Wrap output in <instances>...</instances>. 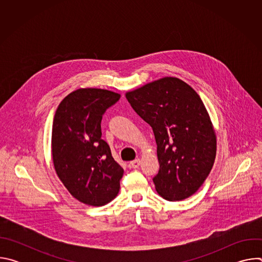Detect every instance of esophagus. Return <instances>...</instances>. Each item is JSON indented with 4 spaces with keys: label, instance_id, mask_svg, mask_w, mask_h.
<instances>
[{
    "label": "esophagus",
    "instance_id": "34e87169",
    "mask_svg": "<svg viewBox=\"0 0 262 262\" xmlns=\"http://www.w3.org/2000/svg\"><path fill=\"white\" fill-rule=\"evenodd\" d=\"M140 165H141V161H140L139 159H137V160H135V161H133V162L129 163V166H130L132 168H134V169L139 168Z\"/></svg>",
    "mask_w": 262,
    "mask_h": 262
}]
</instances>
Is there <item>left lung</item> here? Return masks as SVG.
I'll return each mask as SVG.
<instances>
[{
    "label": "left lung",
    "mask_w": 262,
    "mask_h": 262,
    "mask_svg": "<svg viewBox=\"0 0 262 262\" xmlns=\"http://www.w3.org/2000/svg\"><path fill=\"white\" fill-rule=\"evenodd\" d=\"M136 113L152 127L158 145L156 190L168 201L194 195L207 178L216 152V137L197 92L166 77L125 94Z\"/></svg>",
    "instance_id": "8db88e82"
}]
</instances>
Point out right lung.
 <instances>
[{
  "label": "right lung",
  "instance_id": "right-lung-1",
  "mask_svg": "<svg viewBox=\"0 0 262 262\" xmlns=\"http://www.w3.org/2000/svg\"><path fill=\"white\" fill-rule=\"evenodd\" d=\"M120 94L97 88H81L59 104L53 122L52 156L56 173L80 202L102 206L120 189L123 169L101 139L100 122L106 108Z\"/></svg>",
  "mask_w": 262,
  "mask_h": 262
}]
</instances>
